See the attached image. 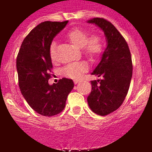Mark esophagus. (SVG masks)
Wrapping results in <instances>:
<instances>
[{"instance_id": "obj_1", "label": "esophagus", "mask_w": 152, "mask_h": 152, "mask_svg": "<svg viewBox=\"0 0 152 152\" xmlns=\"http://www.w3.org/2000/svg\"><path fill=\"white\" fill-rule=\"evenodd\" d=\"M79 82V80H74V83H75V84H76V83H78Z\"/></svg>"}]
</instances>
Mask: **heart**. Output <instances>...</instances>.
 <instances>
[{
  "label": "heart",
  "mask_w": 152,
  "mask_h": 152,
  "mask_svg": "<svg viewBox=\"0 0 152 152\" xmlns=\"http://www.w3.org/2000/svg\"><path fill=\"white\" fill-rule=\"evenodd\" d=\"M89 34L86 29L81 27H75L70 30L66 34V38L74 46L81 48L83 53L90 58L98 57L102 51V40L97 34ZM50 55L52 60L55 59V44L51 43L50 46ZM88 69V64L83 61H76L67 64L62 70V73L67 77L78 79Z\"/></svg>",
  "instance_id": "obj_1"
}]
</instances>
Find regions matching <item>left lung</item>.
<instances>
[{
  "mask_svg": "<svg viewBox=\"0 0 152 152\" xmlns=\"http://www.w3.org/2000/svg\"><path fill=\"white\" fill-rule=\"evenodd\" d=\"M88 22L100 27L107 41L101 61L91 73L102 79L91 82L92 88L88 97L91 110L106 116L117 110L127 95L132 76V57L125 39L110 21L94 18Z\"/></svg>",
  "mask_w": 152,
  "mask_h": 152,
  "instance_id": "8db88e82",
  "label": "left lung"
}]
</instances>
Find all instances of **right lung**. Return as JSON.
Returning a JSON list of instances; mask_svg holds the SVG:
<instances>
[{"label": "right lung", "mask_w": 152, "mask_h": 152, "mask_svg": "<svg viewBox=\"0 0 152 152\" xmlns=\"http://www.w3.org/2000/svg\"><path fill=\"white\" fill-rule=\"evenodd\" d=\"M67 21H45L31 31L23 41L16 58L20 91L34 111L46 117L57 115L64 109L74 87L70 79L62 78L50 85L53 69L50 46Z\"/></svg>", "instance_id": "right-lung-1"}]
</instances>
